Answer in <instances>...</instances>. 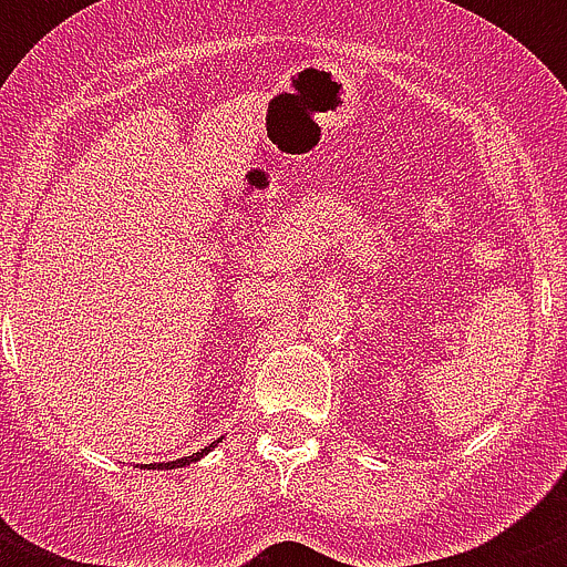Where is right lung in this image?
<instances>
[{
  "mask_svg": "<svg viewBox=\"0 0 567 567\" xmlns=\"http://www.w3.org/2000/svg\"><path fill=\"white\" fill-rule=\"evenodd\" d=\"M216 444H219V439H216L214 444H208V447L205 450H199V453H192V455H186V458H177V461H167V463H145V468H183V466H188V463H194V461H199L203 458V455H208L210 450L216 447Z\"/></svg>",
  "mask_w": 567,
  "mask_h": 567,
  "instance_id": "1",
  "label": "right lung"
}]
</instances>
